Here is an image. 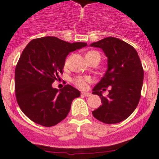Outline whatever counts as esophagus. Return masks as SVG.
I'll return each mask as SVG.
<instances>
[{"instance_id": "34e87169", "label": "esophagus", "mask_w": 159, "mask_h": 159, "mask_svg": "<svg viewBox=\"0 0 159 159\" xmlns=\"http://www.w3.org/2000/svg\"><path fill=\"white\" fill-rule=\"evenodd\" d=\"M81 94H82V95H84V96H85V97H90V96L91 95V93L85 92V91H82V92H81Z\"/></svg>"}]
</instances>
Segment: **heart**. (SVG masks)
I'll list each match as a JSON object with an SVG mask.
<instances>
[{
  "mask_svg": "<svg viewBox=\"0 0 159 159\" xmlns=\"http://www.w3.org/2000/svg\"><path fill=\"white\" fill-rule=\"evenodd\" d=\"M91 52H94V51H90L88 54ZM65 66L68 65V60L65 61ZM91 81V80L89 77H76V78H74L73 79H72V82H73L77 87L80 88V89H84V88L86 87V85H87V83L90 82Z\"/></svg>",
  "mask_w": 159,
  "mask_h": 159,
  "instance_id": "b5f03b06",
  "label": "heart"
}]
</instances>
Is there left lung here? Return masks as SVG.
<instances>
[{"label":"left lung","instance_id":"obj_1","mask_svg":"<svg viewBox=\"0 0 159 159\" xmlns=\"http://www.w3.org/2000/svg\"><path fill=\"white\" fill-rule=\"evenodd\" d=\"M103 50L108 57V69L93 89L102 105L93 111L96 119L105 124H116L129 118L141 98L144 70L136 50L118 38L109 37L90 44ZM108 87L109 94L102 93Z\"/></svg>","mask_w":159,"mask_h":159}]
</instances>
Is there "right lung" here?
I'll use <instances>...</instances> for the list:
<instances>
[{
	"label": "right lung",
	"mask_w": 159,
	"mask_h": 159,
	"mask_svg": "<svg viewBox=\"0 0 159 159\" xmlns=\"http://www.w3.org/2000/svg\"><path fill=\"white\" fill-rule=\"evenodd\" d=\"M87 43H69L56 37L33 39L25 47L15 68V95L19 107L34 122L45 127L65 119L78 90L66 84L58 90L52 83L63 73L66 57Z\"/></svg>",
	"instance_id": "1"
}]
</instances>
